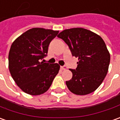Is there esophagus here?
<instances>
[{"mask_svg": "<svg viewBox=\"0 0 120 120\" xmlns=\"http://www.w3.org/2000/svg\"><path fill=\"white\" fill-rule=\"evenodd\" d=\"M61 69L62 70H66L67 69V67L65 65L61 66Z\"/></svg>", "mask_w": 120, "mask_h": 120, "instance_id": "1", "label": "esophagus"}]
</instances>
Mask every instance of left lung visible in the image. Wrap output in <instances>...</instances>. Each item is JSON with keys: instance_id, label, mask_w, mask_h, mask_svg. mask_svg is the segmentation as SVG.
Masks as SVG:
<instances>
[{"instance_id": "1", "label": "left lung", "mask_w": 120, "mask_h": 120, "mask_svg": "<svg viewBox=\"0 0 120 120\" xmlns=\"http://www.w3.org/2000/svg\"><path fill=\"white\" fill-rule=\"evenodd\" d=\"M73 56L78 57L76 69H71L72 79L66 81L70 91L77 95L94 92L106 76L110 61V53L102 38L81 28L65 30L59 33Z\"/></svg>"}]
</instances>
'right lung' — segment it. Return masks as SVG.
<instances>
[{"label":"right lung","instance_id":"obj_1","mask_svg":"<svg viewBox=\"0 0 120 120\" xmlns=\"http://www.w3.org/2000/svg\"><path fill=\"white\" fill-rule=\"evenodd\" d=\"M59 31L34 28L14 40L8 54L11 76L24 92L39 95L49 88L60 66L41 61L47 56L48 47Z\"/></svg>","mask_w":120,"mask_h":120}]
</instances>
